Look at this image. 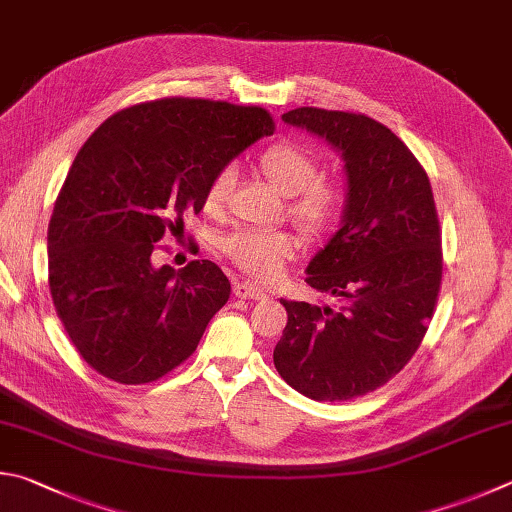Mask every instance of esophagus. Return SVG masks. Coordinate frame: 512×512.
I'll list each match as a JSON object with an SVG mask.
<instances>
[{"label": "esophagus", "mask_w": 512, "mask_h": 512, "mask_svg": "<svg viewBox=\"0 0 512 512\" xmlns=\"http://www.w3.org/2000/svg\"><path fill=\"white\" fill-rule=\"evenodd\" d=\"M235 295L241 297V300H266V291H262L257 284L250 282H237L235 284Z\"/></svg>", "instance_id": "obj_1"}]
</instances>
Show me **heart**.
<instances>
[{"instance_id":"b5f03b06","label":"heart","mask_w":512,"mask_h":512,"mask_svg":"<svg viewBox=\"0 0 512 512\" xmlns=\"http://www.w3.org/2000/svg\"><path fill=\"white\" fill-rule=\"evenodd\" d=\"M259 170L277 192L295 194L293 215L300 224L318 235L336 224L342 210V190L336 183L318 179V161L311 152L295 143H277L262 154ZM237 170L228 163L219 167L206 188V208L219 210L235 185ZM226 255L241 271L262 282H271L282 273L286 259L297 250V239L286 230L241 228L224 239Z\"/></svg>"}]
</instances>
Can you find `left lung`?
<instances>
[{
    "label": "left lung",
    "mask_w": 512,
    "mask_h": 512,
    "mask_svg": "<svg viewBox=\"0 0 512 512\" xmlns=\"http://www.w3.org/2000/svg\"><path fill=\"white\" fill-rule=\"evenodd\" d=\"M286 125L327 141L345 163L340 228L306 266V284L340 306L280 300L275 369L313 401L383 387L416 353L441 286V232L425 170L392 129L349 111L300 107Z\"/></svg>",
    "instance_id": "left-lung-1"
}]
</instances>
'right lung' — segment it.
Masks as SVG:
<instances>
[{"label":"right lung","instance_id":"1","mask_svg":"<svg viewBox=\"0 0 512 512\" xmlns=\"http://www.w3.org/2000/svg\"><path fill=\"white\" fill-rule=\"evenodd\" d=\"M271 134L262 107L163 98L118 111L82 145L51 215L49 286L98 374L143 385L192 356L230 282L208 259L156 268L154 246L206 206L219 167Z\"/></svg>","mask_w":512,"mask_h":512}]
</instances>
